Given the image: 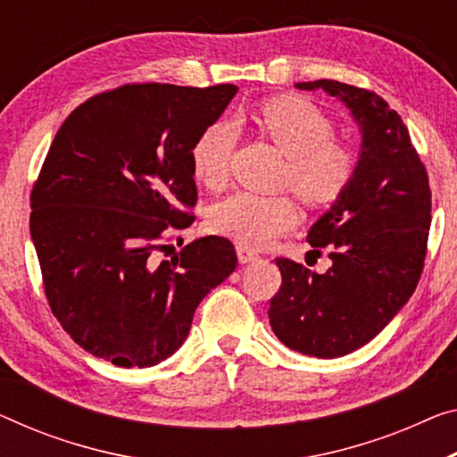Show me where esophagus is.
I'll return each instance as SVG.
<instances>
[{"label": "esophagus", "instance_id": "esophagus-1", "mask_svg": "<svg viewBox=\"0 0 457 457\" xmlns=\"http://www.w3.org/2000/svg\"><path fill=\"white\" fill-rule=\"evenodd\" d=\"M237 255H238V262H241V263H251V262H255V259H257V253H253L251 249L243 247V245H238V247H237Z\"/></svg>", "mask_w": 457, "mask_h": 457}]
</instances>
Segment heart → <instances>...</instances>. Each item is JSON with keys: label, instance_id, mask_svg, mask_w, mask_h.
Returning a JSON list of instances; mask_svg holds the SVG:
<instances>
[{"label": "heart", "instance_id": "1", "mask_svg": "<svg viewBox=\"0 0 457 457\" xmlns=\"http://www.w3.org/2000/svg\"><path fill=\"white\" fill-rule=\"evenodd\" d=\"M259 130L287 157L284 186L308 208L331 206L345 195L360 170L353 146L335 138V124L325 112L300 96H278L263 102L253 114ZM235 130L228 124H210L189 151L192 171L202 186H227L233 157ZM296 206L290 195H255L237 192L214 204L210 228L243 247L257 249L296 224Z\"/></svg>", "mask_w": 457, "mask_h": 457}]
</instances>
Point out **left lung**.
<instances>
[{
	"instance_id": "8db88e82",
	"label": "left lung",
	"mask_w": 457,
	"mask_h": 457,
	"mask_svg": "<svg viewBox=\"0 0 457 457\" xmlns=\"http://www.w3.org/2000/svg\"><path fill=\"white\" fill-rule=\"evenodd\" d=\"M298 87L341 97L363 132L353 184L308 230L312 253L327 247L333 268L314 273L278 257L282 286L268 311L286 347L331 360L374 339L415 292L429 238L431 189L409 129L380 96L335 79Z\"/></svg>"
}]
</instances>
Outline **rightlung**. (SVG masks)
I'll return each mask as SVG.
<instances>
[{"label":"right lung","instance_id":"1","mask_svg":"<svg viewBox=\"0 0 457 457\" xmlns=\"http://www.w3.org/2000/svg\"><path fill=\"white\" fill-rule=\"evenodd\" d=\"M237 89L126 83L77 106L54 135L30 192V235L54 319L91 355L120 368L167 360L237 268L224 237L159 259L170 233L195 220L192 145Z\"/></svg>","mask_w":457,"mask_h":457}]
</instances>
